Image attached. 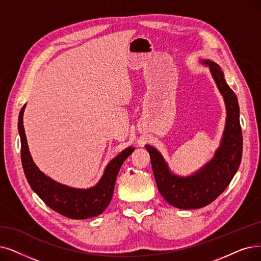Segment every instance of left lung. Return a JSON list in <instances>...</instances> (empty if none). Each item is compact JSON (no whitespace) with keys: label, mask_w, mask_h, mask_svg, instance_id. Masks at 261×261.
Wrapping results in <instances>:
<instances>
[{"label":"left lung","mask_w":261,"mask_h":261,"mask_svg":"<svg viewBox=\"0 0 261 261\" xmlns=\"http://www.w3.org/2000/svg\"><path fill=\"white\" fill-rule=\"evenodd\" d=\"M200 63L209 66L216 87L224 97L227 114L220 147L211 161L195 173L181 176L169 169L161 152L145 144L161 195L169 204L184 210L199 209L213 202L231 182L242 159L243 139L237 95L227 85L220 65L211 60H200Z\"/></svg>","instance_id":"8db88e82"}]
</instances>
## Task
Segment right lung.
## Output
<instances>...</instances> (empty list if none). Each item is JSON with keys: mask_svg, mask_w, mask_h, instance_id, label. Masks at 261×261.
I'll list each match as a JSON object with an SVG mask.
<instances>
[{"mask_svg": "<svg viewBox=\"0 0 261 261\" xmlns=\"http://www.w3.org/2000/svg\"><path fill=\"white\" fill-rule=\"evenodd\" d=\"M22 107L18 119V130L21 139V162L25 178L32 190L49 207L56 212L74 220H87L101 214L109 205L114 191V185L124 161L134 152L128 147L111 160L103 171L98 183L90 189H75L61 184L49 178L38 169L29 151L23 127Z\"/></svg>", "mask_w": 261, "mask_h": 261, "instance_id": "obj_1", "label": "right lung"}]
</instances>
